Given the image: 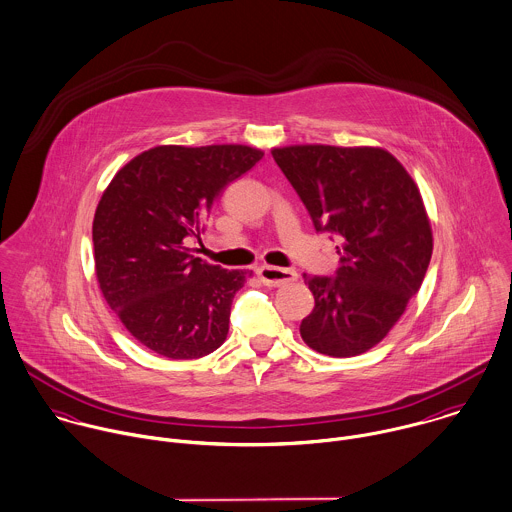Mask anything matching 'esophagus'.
<instances>
[{
  "mask_svg": "<svg viewBox=\"0 0 512 512\" xmlns=\"http://www.w3.org/2000/svg\"><path fill=\"white\" fill-rule=\"evenodd\" d=\"M257 275L267 287H279V285H285V283H291L297 279V273L293 269H281V267H271V265L259 267Z\"/></svg>",
  "mask_w": 512,
  "mask_h": 512,
  "instance_id": "esophagus-1",
  "label": "esophagus"
}]
</instances>
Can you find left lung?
<instances>
[{"label": "left lung", "mask_w": 512, "mask_h": 512, "mask_svg": "<svg viewBox=\"0 0 512 512\" xmlns=\"http://www.w3.org/2000/svg\"><path fill=\"white\" fill-rule=\"evenodd\" d=\"M271 153L315 231L341 241L331 277L305 275L315 309L301 321V337L329 357L361 355L387 337L429 269L433 233L419 187L379 147L291 145Z\"/></svg>", "instance_id": "8db88e82"}]
</instances>
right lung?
I'll return each instance as SVG.
<instances>
[{
  "instance_id": "obj_1",
  "label": "right lung",
  "mask_w": 512,
  "mask_h": 512,
  "mask_svg": "<svg viewBox=\"0 0 512 512\" xmlns=\"http://www.w3.org/2000/svg\"><path fill=\"white\" fill-rule=\"evenodd\" d=\"M263 151L247 145H161L111 179L93 219L95 275L107 305L147 349L199 359L223 345L231 303L251 275L191 255L229 183Z\"/></svg>"
}]
</instances>
